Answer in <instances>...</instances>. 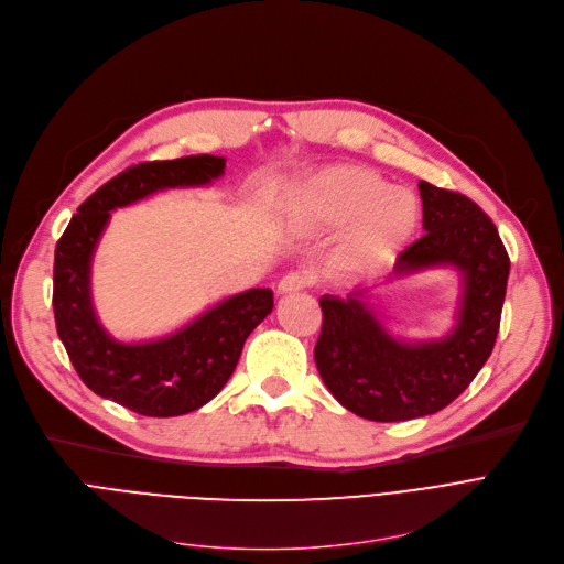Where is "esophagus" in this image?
<instances>
[{
	"instance_id": "obj_1",
	"label": "esophagus",
	"mask_w": 564,
	"mask_h": 564,
	"mask_svg": "<svg viewBox=\"0 0 564 564\" xmlns=\"http://www.w3.org/2000/svg\"><path fill=\"white\" fill-rule=\"evenodd\" d=\"M313 285V274L311 272H290L279 281V292L288 294V292H300Z\"/></svg>"
}]
</instances>
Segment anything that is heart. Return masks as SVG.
Listing matches in <instances>:
<instances>
[{"label": "heart", "instance_id": "1", "mask_svg": "<svg viewBox=\"0 0 564 564\" xmlns=\"http://www.w3.org/2000/svg\"><path fill=\"white\" fill-rule=\"evenodd\" d=\"M292 205L306 226L343 230L336 256L347 272L389 264L421 219L416 196L361 166H332L306 177Z\"/></svg>", "mask_w": 564, "mask_h": 564}]
</instances>
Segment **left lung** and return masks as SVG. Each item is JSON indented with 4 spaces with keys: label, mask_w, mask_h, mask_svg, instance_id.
I'll list each match as a JSON object with an SVG mask.
<instances>
[{
    "label": "left lung",
    "mask_w": 564,
    "mask_h": 564,
    "mask_svg": "<svg viewBox=\"0 0 564 564\" xmlns=\"http://www.w3.org/2000/svg\"><path fill=\"white\" fill-rule=\"evenodd\" d=\"M419 189L427 232L398 256L393 276L455 267L462 274L455 329L427 343L395 340L366 302L368 285L347 300H319V377L345 409L377 423L430 416L459 398L489 359L506 302L510 258L494 221L464 194L425 181Z\"/></svg>",
    "instance_id": "obj_1"
}]
</instances>
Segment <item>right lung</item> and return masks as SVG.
I'll list each match as a JSON object with an SVG mask.
<instances>
[{
	"instance_id": "1",
	"label": "right lung",
	"mask_w": 564,
	"mask_h": 564,
	"mask_svg": "<svg viewBox=\"0 0 564 564\" xmlns=\"http://www.w3.org/2000/svg\"><path fill=\"white\" fill-rule=\"evenodd\" d=\"M226 160L189 155L126 169L88 196L54 251V322L79 379L96 395L141 416L171 419L210 402L230 379L245 340L272 313L274 294H232L171 336L118 343L96 317L91 260L109 213L162 189L203 187L224 175Z\"/></svg>"
}]
</instances>
